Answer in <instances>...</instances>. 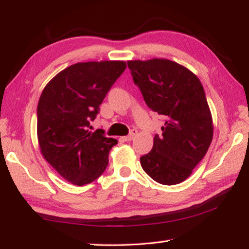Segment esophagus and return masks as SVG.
I'll use <instances>...</instances> for the list:
<instances>
[{
  "instance_id": "esophagus-1",
  "label": "esophagus",
  "mask_w": 249,
  "mask_h": 249,
  "mask_svg": "<svg viewBox=\"0 0 249 249\" xmlns=\"http://www.w3.org/2000/svg\"><path fill=\"white\" fill-rule=\"evenodd\" d=\"M136 135H137V130H136V129H133V130H130L129 135H127V136H124V137H123V140H124L125 142L133 141L134 138L136 137Z\"/></svg>"
}]
</instances>
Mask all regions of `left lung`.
I'll return each instance as SVG.
<instances>
[{
    "label": "left lung",
    "instance_id": "left-lung-1",
    "mask_svg": "<svg viewBox=\"0 0 249 249\" xmlns=\"http://www.w3.org/2000/svg\"><path fill=\"white\" fill-rule=\"evenodd\" d=\"M128 68L148 107L165 119L141 165L151 179L182 182L204 157L213 138V120L203 87L192 71L168 59L129 60Z\"/></svg>",
    "mask_w": 249,
    "mask_h": 249
}]
</instances>
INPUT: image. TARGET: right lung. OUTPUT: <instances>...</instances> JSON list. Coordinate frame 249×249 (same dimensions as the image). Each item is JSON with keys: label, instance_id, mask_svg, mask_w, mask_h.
<instances>
[{"label": "right lung", "instance_id": "add662e5", "mask_svg": "<svg viewBox=\"0 0 249 249\" xmlns=\"http://www.w3.org/2000/svg\"><path fill=\"white\" fill-rule=\"evenodd\" d=\"M125 68L120 60L78 62L54 75L41 92L37 107L40 153L68 182L91 183L107 169L117 141L105 137L102 129L92 132L90 123Z\"/></svg>", "mask_w": 249, "mask_h": 249}]
</instances>
